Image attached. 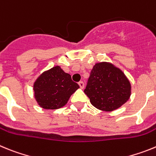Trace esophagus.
Returning a JSON list of instances; mask_svg holds the SVG:
<instances>
[{"label": "esophagus", "mask_w": 156, "mask_h": 156, "mask_svg": "<svg viewBox=\"0 0 156 156\" xmlns=\"http://www.w3.org/2000/svg\"><path fill=\"white\" fill-rule=\"evenodd\" d=\"M78 84H79V86L80 87L81 89H83V88L84 87V83L83 82V81H80V82L78 83Z\"/></svg>", "instance_id": "1"}]
</instances>
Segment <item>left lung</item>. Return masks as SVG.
Segmentation results:
<instances>
[{
  "label": "left lung",
  "instance_id": "1",
  "mask_svg": "<svg viewBox=\"0 0 156 156\" xmlns=\"http://www.w3.org/2000/svg\"><path fill=\"white\" fill-rule=\"evenodd\" d=\"M84 93L95 108L112 112L129 100L131 85L120 69L110 62H101L94 66Z\"/></svg>",
  "mask_w": 156,
  "mask_h": 156
}]
</instances>
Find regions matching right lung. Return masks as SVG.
Listing matches in <instances>:
<instances>
[{
  "instance_id": "1",
  "label": "right lung",
  "mask_w": 156,
  "mask_h": 156,
  "mask_svg": "<svg viewBox=\"0 0 156 156\" xmlns=\"http://www.w3.org/2000/svg\"><path fill=\"white\" fill-rule=\"evenodd\" d=\"M80 88L60 66L44 71L34 82V97L37 104L44 109H58L68 102L69 99Z\"/></svg>"
}]
</instances>
